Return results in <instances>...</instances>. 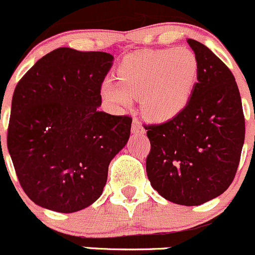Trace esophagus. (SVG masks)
<instances>
[{
  "mask_svg": "<svg viewBox=\"0 0 255 255\" xmlns=\"http://www.w3.org/2000/svg\"><path fill=\"white\" fill-rule=\"evenodd\" d=\"M132 132L133 133H139V134H141V133L145 132V129H144L143 125H141L140 121H139V120H133Z\"/></svg>",
  "mask_w": 255,
  "mask_h": 255,
  "instance_id": "obj_1",
  "label": "esophagus"
}]
</instances>
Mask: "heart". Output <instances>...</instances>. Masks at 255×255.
Returning a JSON list of instances; mask_svg holds the SVG:
<instances>
[{"instance_id": "obj_1", "label": "heart", "mask_w": 255, "mask_h": 255, "mask_svg": "<svg viewBox=\"0 0 255 255\" xmlns=\"http://www.w3.org/2000/svg\"><path fill=\"white\" fill-rule=\"evenodd\" d=\"M119 80L101 83V95L127 109L140 98L141 111L157 122L172 120L191 99L198 76V61L187 47L139 51L120 64Z\"/></svg>"}]
</instances>
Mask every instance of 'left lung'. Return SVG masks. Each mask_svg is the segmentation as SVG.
<instances>
[{"instance_id":"left-lung-1","label":"left lung","mask_w":255,"mask_h":255,"mask_svg":"<svg viewBox=\"0 0 255 255\" xmlns=\"http://www.w3.org/2000/svg\"><path fill=\"white\" fill-rule=\"evenodd\" d=\"M198 61V83L188 104L172 120L144 125L150 140L146 175L161 197L200 205L234 181L245 143V115L237 83L205 45L187 40Z\"/></svg>"}]
</instances>
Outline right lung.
<instances>
[{"mask_svg": "<svg viewBox=\"0 0 255 255\" xmlns=\"http://www.w3.org/2000/svg\"><path fill=\"white\" fill-rule=\"evenodd\" d=\"M114 56L60 47L40 58L15 87L7 148L25 194L37 205L74 213L101 195L132 117L99 111Z\"/></svg>", "mask_w": 255, "mask_h": 255, "instance_id": "1", "label": "right lung"}]
</instances>
